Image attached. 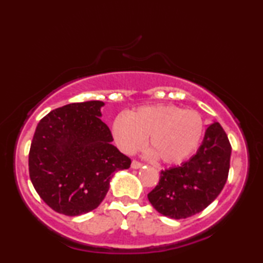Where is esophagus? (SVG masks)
Listing matches in <instances>:
<instances>
[{
    "label": "esophagus",
    "mask_w": 263,
    "mask_h": 263,
    "mask_svg": "<svg viewBox=\"0 0 263 263\" xmlns=\"http://www.w3.org/2000/svg\"><path fill=\"white\" fill-rule=\"evenodd\" d=\"M141 166H142V163H141L140 161H138V160H133L132 163H131V167H132V168H135V169L140 168Z\"/></svg>",
    "instance_id": "1"
}]
</instances>
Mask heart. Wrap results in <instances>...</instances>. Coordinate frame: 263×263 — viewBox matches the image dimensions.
Segmentation results:
<instances>
[{
    "instance_id": "b5f03b06",
    "label": "heart",
    "mask_w": 263,
    "mask_h": 263,
    "mask_svg": "<svg viewBox=\"0 0 263 263\" xmlns=\"http://www.w3.org/2000/svg\"><path fill=\"white\" fill-rule=\"evenodd\" d=\"M203 130L198 112L171 104L141 106L118 115L112 124L115 140L123 152H136L148 137V146L164 163H179L190 157Z\"/></svg>"
}]
</instances>
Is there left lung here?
Wrapping results in <instances>:
<instances>
[{"instance_id": "1", "label": "left lung", "mask_w": 263, "mask_h": 263, "mask_svg": "<svg viewBox=\"0 0 263 263\" xmlns=\"http://www.w3.org/2000/svg\"><path fill=\"white\" fill-rule=\"evenodd\" d=\"M232 147L224 128L215 122L206 128L201 147L188 161L160 173L147 195L161 215L183 219L203 211L215 201L228 181Z\"/></svg>"}]
</instances>
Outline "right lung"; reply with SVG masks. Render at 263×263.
Returning <instances> with one entry per match:
<instances>
[{
  "label": "right lung",
  "mask_w": 263,
  "mask_h": 263,
  "mask_svg": "<svg viewBox=\"0 0 263 263\" xmlns=\"http://www.w3.org/2000/svg\"><path fill=\"white\" fill-rule=\"evenodd\" d=\"M101 101L72 103L41 119L29 152L30 179L48 206L80 216L100 205L115 172L131 159L111 144L110 128L101 121Z\"/></svg>",
  "instance_id": "right-lung-1"
}]
</instances>
